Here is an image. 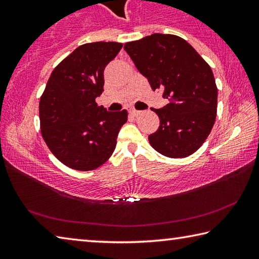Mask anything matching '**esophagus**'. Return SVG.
Listing matches in <instances>:
<instances>
[{"instance_id":"34e87169","label":"esophagus","mask_w":259,"mask_h":259,"mask_svg":"<svg viewBox=\"0 0 259 259\" xmlns=\"http://www.w3.org/2000/svg\"><path fill=\"white\" fill-rule=\"evenodd\" d=\"M129 113L133 116H138L140 114V111H137V109H135V108H131V109H129Z\"/></svg>"}]
</instances>
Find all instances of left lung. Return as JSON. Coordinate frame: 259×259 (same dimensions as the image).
<instances>
[{"instance_id": "8db88e82", "label": "left lung", "mask_w": 259, "mask_h": 259, "mask_svg": "<svg viewBox=\"0 0 259 259\" xmlns=\"http://www.w3.org/2000/svg\"><path fill=\"white\" fill-rule=\"evenodd\" d=\"M124 50L153 90L169 104L153 109L160 126L148 136L152 147L168 157H186L204 143L217 113V87L211 68L184 38L154 33L128 42Z\"/></svg>"}]
</instances>
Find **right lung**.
<instances>
[{
    "label": "right lung",
    "mask_w": 259,
    "mask_h": 259,
    "mask_svg": "<svg viewBox=\"0 0 259 259\" xmlns=\"http://www.w3.org/2000/svg\"><path fill=\"white\" fill-rule=\"evenodd\" d=\"M122 48L119 42H94L76 48L52 71L40 99L41 133L57 159L89 171L113 154L128 112L98 106L104 69Z\"/></svg>",
    "instance_id": "right-lung-1"
}]
</instances>
